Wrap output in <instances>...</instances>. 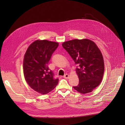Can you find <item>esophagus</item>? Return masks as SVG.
Wrapping results in <instances>:
<instances>
[{"label": "esophagus", "mask_w": 125, "mask_h": 125, "mask_svg": "<svg viewBox=\"0 0 125 125\" xmlns=\"http://www.w3.org/2000/svg\"><path fill=\"white\" fill-rule=\"evenodd\" d=\"M69 75L68 74H65L64 76H63V78H65V79H68L69 78Z\"/></svg>", "instance_id": "34e87169"}]
</instances>
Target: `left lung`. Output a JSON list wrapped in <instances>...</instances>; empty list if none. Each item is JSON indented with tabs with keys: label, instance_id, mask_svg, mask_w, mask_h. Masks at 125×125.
<instances>
[{
	"label": "left lung",
	"instance_id": "8db88e82",
	"mask_svg": "<svg viewBox=\"0 0 125 125\" xmlns=\"http://www.w3.org/2000/svg\"><path fill=\"white\" fill-rule=\"evenodd\" d=\"M62 46L78 65L76 71L79 83L73 88L83 94L92 92L99 85L104 74V60L100 50L88 39L65 42Z\"/></svg>",
	"mask_w": 125,
	"mask_h": 125
}]
</instances>
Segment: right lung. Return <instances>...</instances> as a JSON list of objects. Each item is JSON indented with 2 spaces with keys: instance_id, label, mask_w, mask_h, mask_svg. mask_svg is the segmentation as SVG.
<instances>
[{
  "instance_id": "right-lung-1",
  "label": "right lung",
  "mask_w": 125,
  "mask_h": 125,
  "mask_svg": "<svg viewBox=\"0 0 125 125\" xmlns=\"http://www.w3.org/2000/svg\"><path fill=\"white\" fill-rule=\"evenodd\" d=\"M58 42L37 40L28 48L24 55L23 71L25 80L33 90L45 94L58 83L54 74L48 67L52 54L58 47Z\"/></svg>"
}]
</instances>
